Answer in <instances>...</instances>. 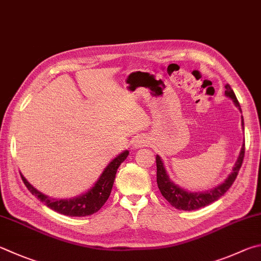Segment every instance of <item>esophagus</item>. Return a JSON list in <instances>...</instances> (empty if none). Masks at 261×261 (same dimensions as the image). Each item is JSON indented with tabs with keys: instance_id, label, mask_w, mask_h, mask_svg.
<instances>
[{
	"instance_id": "1",
	"label": "esophagus",
	"mask_w": 261,
	"mask_h": 261,
	"mask_svg": "<svg viewBox=\"0 0 261 261\" xmlns=\"http://www.w3.org/2000/svg\"><path fill=\"white\" fill-rule=\"evenodd\" d=\"M146 144H148V143H147V140H146V139H144V138H140V139H138V140L136 141L135 146H137V147H140V146H145Z\"/></svg>"
}]
</instances>
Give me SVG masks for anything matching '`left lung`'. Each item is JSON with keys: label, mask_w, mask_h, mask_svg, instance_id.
Instances as JSON below:
<instances>
[{"label": "left lung", "mask_w": 261, "mask_h": 261, "mask_svg": "<svg viewBox=\"0 0 261 261\" xmlns=\"http://www.w3.org/2000/svg\"><path fill=\"white\" fill-rule=\"evenodd\" d=\"M226 91L225 94L227 97H229L231 100L234 101L236 107L241 111V106L239 103L238 98H236L233 89L230 88L229 84L225 85ZM242 125L244 129V122L242 117ZM245 145L243 144L242 148H241V153L238 161L234 165V169L228 177L222 184L218 185L217 187L210 189V191H206L204 193H192L187 192L182 189L181 187L177 186L176 184H173L169 178V174L165 171V168L163 165L162 160L159 155H156V168H158V172H156V180H158V186L161 194H162L163 197L167 200L170 204L176 207L178 210H184V211H192V210H197L200 207H203L205 205L211 204L212 202L217 200L224 195V194L228 191L231 185L235 181L236 177H238L239 171L241 167H242L243 159H244V153H245Z\"/></svg>", "instance_id": "left-lung-1"}]
</instances>
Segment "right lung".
<instances>
[{"label":"right lung","instance_id":"1","mask_svg":"<svg viewBox=\"0 0 261 261\" xmlns=\"http://www.w3.org/2000/svg\"><path fill=\"white\" fill-rule=\"evenodd\" d=\"M127 155H129V150H124L123 153L116 156L105 168L101 176L99 177L97 182L94 184V186L91 189L82 194L81 196L70 198V200H55V198H50L49 196L44 195V194H42L36 188L33 187L21 173L20 176L25 186L28 188V191L39 198L41 202H44L50 209L65 216L85 217L96 213L105 204V202L111 195L117 169L123 161L126 159Z\"/></svg>","mask_w":261,"mask_h":261}]
</instances>
